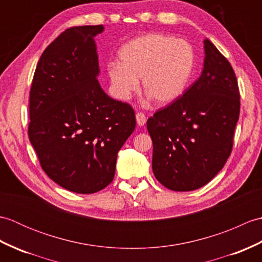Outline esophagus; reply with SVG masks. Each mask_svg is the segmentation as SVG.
I'll return each mask as SVG.
<instances>
[{
  "mask_svg": "<svg viewBox=\"0 0 262 262\" xmlns=\"http://www.w3.org/2000/svg\"><path fill=\"white\" fill-rule=\"evenodd\" d=\"M136 122L138 126H144L146 122V116L143 113H137L136 114Z\"/></svg>",
  "mask_w": 262,
  "mask_h": 262,
  "instance_id": "esophagus-1",
  "label": "esophagus"
}]
</instances>
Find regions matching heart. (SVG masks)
Masks as SVG:
<instances>
[{
  "label": "heart",
  "instance_id": "b5f03b06",
  "mask_svg": "<svg viewBox=\"0 0 262 262\" xmlns=\"http://www.w3.org/2000/svg\"><path fill=\"white\" fill-rule=\"evenodd\" d=\"M120 65L109 68L117 97L128 99L138 89L158 104H169L185 91L194 65L192 47L172 36L151 33L129 41L119 53Z\"/></svg>",
  "mask_w": 262,
  "mask_h": 262
}]
</instances>
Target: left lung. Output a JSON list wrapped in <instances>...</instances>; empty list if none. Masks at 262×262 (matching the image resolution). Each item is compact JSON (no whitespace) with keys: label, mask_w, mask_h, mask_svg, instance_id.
<instances>
[{"label":"left lung","mask_w":262,"mask_h":262,"mask_svg":"<svg viewBox=\"0 0 262 262\" xmlns=\"http://www.w3.org/2000/svg\"><path fill=\"white\" fill-rule=\"evenodd\" d=\"M204 70L173 102L147 120L155 178L170 190L205 186L229 159L240 115V90L229 60L208 39Z\"/></svg>","instance_id":"obj_1"}]
</instances>
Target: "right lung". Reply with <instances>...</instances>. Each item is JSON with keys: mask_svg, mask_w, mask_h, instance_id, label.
Returning a JSON list of instances; mask_svg holds the SVG:
<instances>
[{"mask_svg": "<svg viewBox=\"0 0 262 262\" xmlns=\"http://www.w3.org/2000/svg\"><path fill=\"white\" fill-rule=\"evenodd\" d=\"M103 26L72 27L43 51L29 96L28 135L46 174L76 193L113 181L117 153L136 126L130 104L105 93L94 37Z\"/></svg>", "mask_w": 262, "mask_h": 262, "instance_id": "right-lung-1", "label": "right lung"}]
</instances>
